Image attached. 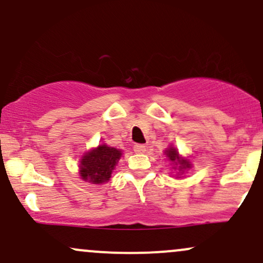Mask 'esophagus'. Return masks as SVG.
I'll return each mask as SVG.
<instances>
[{
    "label": "esophagus",
    "mask_w": 263,
    "mask_h": 263,
    "mask_svg": "<svg viewBox=\"0 0 263 263\" xmlns=\"http://www.w3.org/2000/svg\"><path fill=\"white\" fill-rule=\"evenodd\" d=\"M134 151L136 152V154H143V152L146 151V146L140 145V143H136V145L134 146Z\"/></svg>",
    "instance_id": "34e87169"
}]
</instances>
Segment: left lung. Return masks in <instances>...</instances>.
<instances>
[{"label":"left lung","mask_w":263,"mask_h":263,"mask_svg":"<svg viewBox=\"0 0 263 263\" xmlns=\"http://www.w3.org/2000/svg\"><path fill=\"white\" fill-rule=\"evenodd\" d=\"M166 155H167V157H168L170 160L172 161V162H174L175 164H178V166H180V171H181V170L189 168V167L191 166V164H190V162L187 160H183V158H182V160H181L180 156H178V152L176 151V148L167 149Z\"/></svg>","instance_id":"left-lung-1"}]
</instances>
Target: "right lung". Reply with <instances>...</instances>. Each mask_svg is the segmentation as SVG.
Segmentation results:
<instances>
[{"label": "right lung", "instance_id": "1", "mask_svg": "<svg viewBox=\"0 0 263 263\" xmlns=\"http://www.w3.org/2000/svg\"><path fill=\"white\" fill-rule=\"evenodd\" d=\"M121 157V151L115 147L106 145L99 146L92 149L82 157L80 166V176L82 180L91 183L107 182L111 178L118 160Z\"/></svg>", "mask_w": 263, "mask_h": 263}]
</instances>
